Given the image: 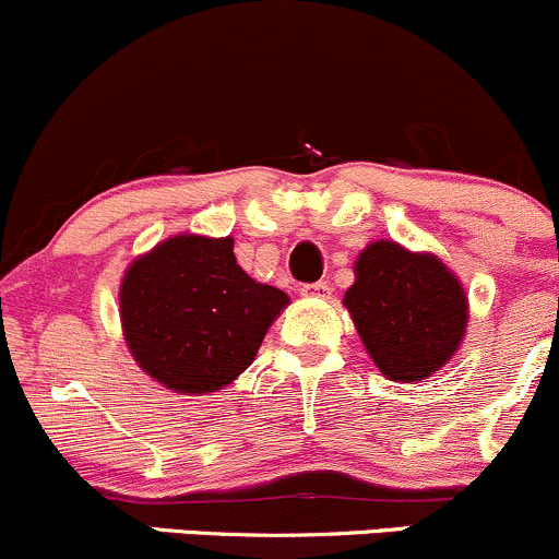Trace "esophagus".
Segmentation results:
<instances>
[{
  "label": "esophagus",
  "mask_w": 559,
  "mask_h": 559,
  "mask_svg": "<svg viewBox=\"0 0 559 559\" xmlns=\"http://www.w3.org/2000/svg\"><path fill=\"white\" fill-rule=\"evenodd\" d=\"M299 294H301V297H305V299H329V297H331V286L320 281V284H307V286H301Z\"/></svg>",
  "instance_id": "1"
}]
</instances>
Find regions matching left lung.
I'll list each match as a JSON object with an SVG mask.
<instances>
[{
  "label": "left lung",
  "mask_w": 559,
  "mask_h": 559,
  "mask_svg": "<svg viewBox=\"0 0 559 559\" xmlns=\"http://www.w3.org/2000/svg\"><path fill=\"white\" fill-rule=\"evenodd\" d=\"M344 307L370 360L396 383L426 381L444 368L471 318L465 286L444 260L391 239L357 254Z\"/></svg>",
  "instance_id": "8db88e82"
}]
</instances>
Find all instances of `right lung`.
Segmentation results:
<instances>
[{
	"mask_svg": "<svg viewBox=\"0 0 559 559\" xmlns=\"http://www.w3.org/2000/svg\"><path fill=\"white\" fill-rule=\"evenodd\" d=\"M120 329L146 376L186 396L234 383L258 357L288 294L236 265L230 236L176 234L120 281Z\"/></svg>",
	"mask_w": 559,
	"mask_h": 559,
	"instance_id": "1",
	"label": "right lung"
}]
</instances>
